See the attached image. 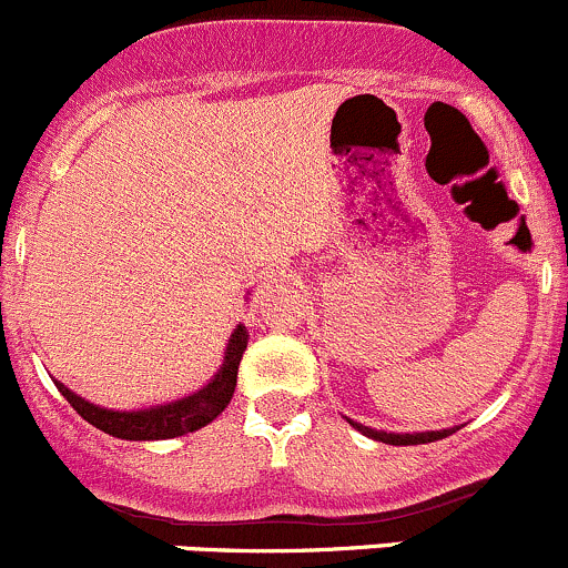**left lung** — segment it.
<instances>
[{
    "mask_svg": "<svg viewBox=\"0 0 568 568\" xmlns=\"http://www.w3.org/2000/svg\"><path fill=\"white\" fill-rule=\"evenodd\" d=\"M345 419H348V416H345ZM348 425H354L362 435H367V438L381 440V444H389V446L433 444V440L446 438V435H452V433H455V429H459V427H446V429H427V433H386V429L364 427V425H359V422H354V419H348Z\"/></svg>",
    "mask_w": 568,
    "mask_h": 568,
    "instance_id": "1",
    "label": "left lung"
}]
</instances>
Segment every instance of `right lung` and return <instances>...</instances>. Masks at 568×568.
<instances>
[{"label":"right lung","mask_w":568,"mask_h":568,"mask_svg":"<svg viewBox=\"0 0 568 568\" xmlns=\"http://www.w3.org/2000/svg\"><path fill=\"white\" fill-rule=\"evenodd\" d=\"M250 332L244 324H236V329L231 332L229 345H225L223 364H220L217 373L209 378V384L195 389L193 394H184V397L171 399V403H158L146 405V408H133V410H113L103 408V405H94L89 399H83L81 394L68 389L64 384L53 381L57 389L62 392V397L73 405L75 410L89 422L92 427L103 429V433L113 435V438L122 440H165V438H179V435L195 433V429L206 427L209 422L217 419L225 408H229L231 397L236 389V373L239 362H242L244 348H247Z\"/></svg>","instance_id":"right-lung-1"}]
</instances>
